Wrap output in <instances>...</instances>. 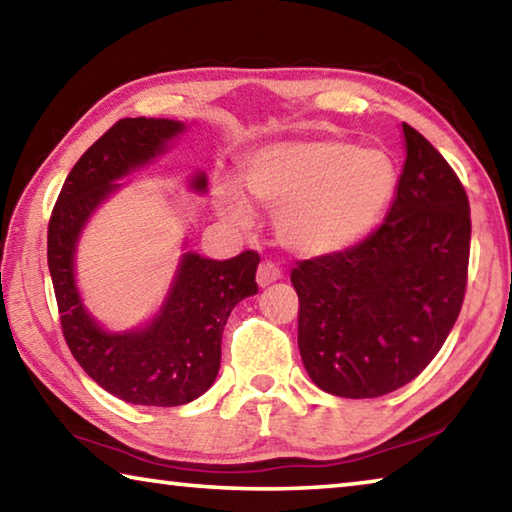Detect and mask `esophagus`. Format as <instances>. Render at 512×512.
I'll return each mask as SVG.
<instances>
[{"instance_id": "obj_1", "label": "esophagus", "mask_w": 512, "mask_h": 512, "mask_svg": "<svg viewBox=\"0 0 512 512\" xmlns=\"http://www.w3.org/2000/svg\"><path fill=\"white\" fill-rule=\"evenodd\" d=\"M282 277V268L273 262H262L257 268V284L259 287H268L271 282H277Z\"/></svg>"}]
</instances>
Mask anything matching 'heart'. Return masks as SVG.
I'll return each instance as SVG.
<instances>
[{
	"mask_svg": "<svg viewBox=\"0 0 512 512\" xmlns=\"http://www.w3.org/2000/svg\"><path fill=\"white\" fill-rule=\"evenodd\" d=\"M241 178L255 201L277 210V237L302 257L357 244L375 228L395 192V167L386 153L341 140L264 146L250 155ZM216 207L230 223H250V205L237 189L221 187Z\"/></svg>",
	"mask_w": 512,
	"mask_h": 512,
	"instance_id": "obj_1",
	"label": "heart"
}]
</instances>
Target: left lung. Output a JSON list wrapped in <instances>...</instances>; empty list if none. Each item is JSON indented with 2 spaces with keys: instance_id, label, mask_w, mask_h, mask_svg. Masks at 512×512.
<instances>
[{
  "instance_id": "1",
  "label": "left lung",
  "mask_w": 512,
  "mask_h": 512,
  "mask_svg": "<svg viewBox=\"0 0 512 512\" xmlns=\"http://www.w3.org/2000/svg\"><path fill=\"white\" fill-rule=\"evenodd\" d=\"M406 162L386 221L361 244L291 271L298 348L325 393L363 400L409 384L461 314L470 264V201L456 171L402 124Z\"/></svg>"
}]
</instances>
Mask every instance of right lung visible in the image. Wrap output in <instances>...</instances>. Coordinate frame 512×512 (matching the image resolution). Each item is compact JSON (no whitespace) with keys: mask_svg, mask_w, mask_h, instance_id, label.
I'll return each instance as SVG.
<instances>
[{"mask_svg":"<svg viewBox=\"0 0 512 512\" xmlns=\"http://www.w3.org/2000/svg\"><path fill=\"white\" fill-rule=\"evenodd\" d=\"M183 131L180 121L126 117L108 128L69 171L51 210L47 262L60 327L74 359L119 400L180 406L201 397L221 366V334L237 302L257 293L255 250L216 262L187 253L162 314L140 332L108 334L85 314L74 287V246L88 216L115 192V180L149 162ZM205 189V176H196Z\"/></svg>","mask_w":512,"mask_h":512,"instance_id":"1","label":"right lung"}]
</instances>
